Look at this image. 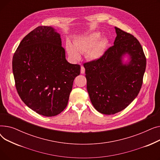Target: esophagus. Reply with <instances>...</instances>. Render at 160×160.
<instances>
[{"instance_id":"1","label":"esophagus","mask_w":160,"mask_h":160,"mask_svg":"<svg viewBox=\"0 0 160 160\" xmlns=\"http://www.w3.org/2000/svg\"><path fill=\"white\" fill-rule=\"evenodd\" d=\"M81 74H84L85 73V68L83 66H81V71H80Z\"/></svg>"}]
</instances>
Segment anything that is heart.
I'll return each instance as SVG.
<instances>
[{
	"label": "heart",
	"mask_w": 160,
	"mask_h": 160,
	"mask_svg": "<svg viewBox=\"0 0 160 160\" xmlns=\"http://www.w3.org/2000/svg\"><path fill=\"white\" fill-rule=\"evenodd\" d=\"M99 32H93L89 34L76 40L74 47L68 43L67 50L69 55L74 60H78L79 53L88 52V57L91 60H97L104 54L106 47L105 39H100Z\"/></svg>",
	"instance_id": "1"
}]
</instances>
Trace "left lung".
<instances>
[{"mask_svg":"<svg viewBox=\"0 0 160 160\" xmlns=\"http://www.w3.org/2000/svg\"><path fill=\"white\" fill-rule=\"evenodd\" d=\"M114 45L97 60L83 64L91 102L102 114L113 115L127 108L136 98L142 83L146 57L139 41L115 27ZM130 60L124 64L123 56Z\"/></svg>","mask_w":160,"mask_h":160,"instance_id":"obj_1","label":"left lung"}]
</instances>
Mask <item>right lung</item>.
I'll use <instances>...</instances> for the list:
<instances>
[{
	"mask_svg": "<svg viewBox=\"0 0 160 160\" xmlns=\"http://www.w3.org/2000/svg\"><path fill=\"white\" fill-rule=\"evenodd\" d=\"M12 69L16 89L28 108L52 117L66 108L80 65L66 60L60 33L40 26L25 36L14 53Z\"/></svg>",
	"mask_w": 160,
	"mask_h": 160,
	"instance_id": "obj_1",
	"label": "right lung"
}]
</instances>
